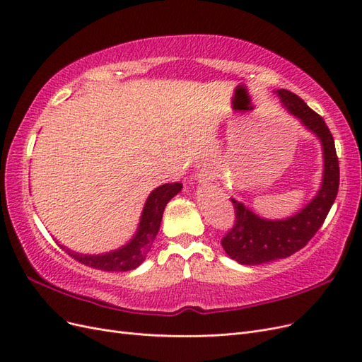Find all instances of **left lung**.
Returning <instances> with one entry per match:
<instances>
[{
  "mask_svg": "<svg viewBox=\"0 0 362 362\" xmlns=\"http://www.w3.org/2000/svg\"><path fill=\"white\" fill-rule=\"evenodd\" d=\"M276 95L287 110L298 117L322 141L323 180L314 198L299 213L281 221H269L257 216L246 205L231 198L235 222L222 238V246L229 258L245 266H257L287 258L300 250L319 231L337 198L339 185V166L334 137L320 115L290 90L279 89Z\"/></svg>",
  "mask_w": 362,
  "mask_h": 362,
  "instance_id": "8db88e82",
  "label": "left lung"
}]
</instances>
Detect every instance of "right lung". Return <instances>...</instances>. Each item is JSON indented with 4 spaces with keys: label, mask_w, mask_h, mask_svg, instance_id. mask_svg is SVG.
Instances as JSON below:
<instances>
[{
    "label": "right lung",
    "mask_w": 362,
    "mask_h": 362,
    "mask_svg": "<svg viewBox=\"0 0 362 362\" xmlns=\"http://www.w3.org/2000/svg\"><path fill=\"white\" fill-rule=\"evenodd\" d=\"M181 182H173L163 184L156 190H152L145 202L144 211H141L140 223L134 237L122 247L101 255H84L78 254V252H72L71 249H66L62 245L60 247L66 250L68 255H71L74 259L92 269L105 272L134 270L145 261L146 255L149 254L152 243H154L158 234L164 206L168 205L173 196H177L181 192Z\"/></svg>",
    "instance_id": "add662e5"
}]
</instances>
